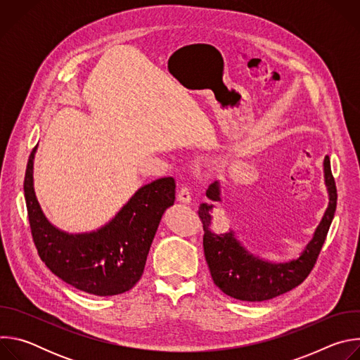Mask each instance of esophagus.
Segmentation results:
<instances>
[{"mask_svg": "<svg viewBox=\"0 0 360 360\" xmlns=\"http://www.w3.org/2000/svg\"><path fill=\"white\" fill-rule=\"evenodd\" d=\"M176 198H178V200H179L181 203H191V200H192L191 191H189L186 186H182V188L178 191Z\"/></svg>", "mask_w": 360, "mask_h": 360, "instance_id": "34e87169", "label": "esophagus"}]
</instances>
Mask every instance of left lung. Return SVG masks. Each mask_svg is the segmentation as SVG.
Instances as JSON below:
<instances>
[{
	"instance_id": "8db88e82",
	"label": "left lung",
	"mask_w": 360,
	"mask_h": 360,
	"mask_svg": "<svg viewBox=\"0 0 360 360\" xmlns=\"http://www.w3.org/2000/svg\"><path fill=\"white\" fill-rule=\"evenodd\" d=\"M323 174L329 193V205L323 218L299 258L283 264H274L252 255L235 238L233 231L228 233L212 232L211 212L214 205L200 203L198 214L205 232V259L214 283L224 293L239 300L262 302L292 290L307 278L316 264L336 211V184L328 155L323 161ZM207 196L211 200H221V184L218 181L210 185Z\"/></svg>"
}]
</instances>
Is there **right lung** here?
Segmentation results:
<instances>
[{"mask_svg": "<svg viewBox=\"0 0 360 360\" xmlns=\"http://www.w3.org/2000/svg\"><path fill=\"white\" fill-rule=\"evenodd\" d=\"M28 158L24 193L32 239L41 261L68 285L96 296L132 289L141 279L146 256L167 208L175 202V179L160 178L141 186L102 228L68 233L44 215L34 191V157Z\"/></svg>", "mask_w": 360, "mask_h": 360, "instance_id": "right-lung-1", "label": "right lung"}]
</instances>
